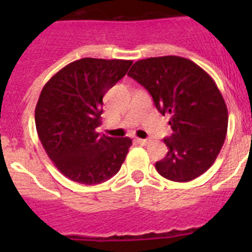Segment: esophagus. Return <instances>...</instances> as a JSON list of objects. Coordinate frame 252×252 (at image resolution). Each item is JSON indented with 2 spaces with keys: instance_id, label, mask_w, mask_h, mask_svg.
I'll return each mask as SVG.
<instances>
[{
  "instance_id": "esophagus-1",
  "label": "esophagus",
  "mask_w": 252,
  "mask_h": 252,
  "mask_svg": "<svg viewBox=\"0 0 252 252\" xmlns=\"http://www.w3.org/2000/svg\"><path fill=\"white\" fill-rule=\"evenodd\" d=\"M135 141H136L137 144H140V145H146V144H148V140L139 139V137H136V139H135Z\"/></svg>"
}]
</instances>
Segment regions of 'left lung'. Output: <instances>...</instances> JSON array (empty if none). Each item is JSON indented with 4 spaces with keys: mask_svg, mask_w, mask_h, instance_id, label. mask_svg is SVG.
<instances>
[{
    "mask_svg": "<svg viewBox=\"0 0 252 252\" xmlns=\"http://www.w3.org/2000/svg\"><path fill=\"white\" fill-rule=\"evenodd\" d=\"M161 115H170L173 133L164 139L165 158L155 168L173 182H189L208 170L221 151L228 112L215 81L192 60L175 55L148 58L131 66Z\"/></svg>",
    "mask_w": 252,
    "mask_h": 252,
    "instance_id": "obj_1",
    "label": "left lung"
}]
</instances>
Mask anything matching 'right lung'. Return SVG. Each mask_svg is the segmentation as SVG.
<instances>
[{
    "mask_svg": "<svg viewBox=\"0 0 252 252\" xmlns=\"http://www.w3.org/2000/svg\"><path fill=\"white\" fill-rule=\"evenodd\" d=\"M131 60L83 58L50 78L40 93L35 125L48 157L62 174L86 186L119 173L130 137L101 135L103 95L125 77Z\"/></svg>",
    "mask_w": 252,
    "mask_h": 252,
    "instance_id": "1",
    "label": "right lung"
}]
</instances>
